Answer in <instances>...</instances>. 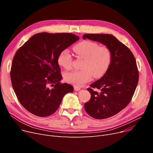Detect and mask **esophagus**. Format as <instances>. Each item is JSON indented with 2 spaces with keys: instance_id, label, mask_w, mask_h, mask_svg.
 I'll list each match as a JSON object with an SVG mask.
<instances>
[{
  "instance_id": "34e87169",
  "label": "esophagus",
  "mask_w": 153,
  "mask_h": 153,
  "mask_svg": "<svg viewBox=\"0 0 153 153\" xmlns=\"http://www.w3.org/2000/svg\"><path fill=\"white\" fill-rule=\"evenodd\" d=\"M74 89L76 91H79L80 89H81V87H74Z\"/></svg>"
}]
</instances>
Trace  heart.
I'll use <instances>...</instances> for the list:
<instances>
[{
	"label": "heart",
	"instance_id": "heart-1",
	"mask_svg": "<svg viewBox=\"0 0 153 153\" xmlns=\"http://www.w3.org/2000/svg\"><path fill=\"white\" fill-rule=\"evenodd\" d=\"M74 51L79 58L84 59L80 71H72L64 74V79L68 83L81 86L94 78L102 77L107 72L111 61V52L107 46L85 40L77 43ZM73 58L68 50H62L58 56L59 65L66 69L72 68Z\"/></svg>",
	"mask_w": 153,
	"mask_h": 153
}]
</instances>
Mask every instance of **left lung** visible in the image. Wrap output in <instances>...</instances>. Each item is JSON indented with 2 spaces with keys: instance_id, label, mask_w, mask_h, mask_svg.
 Here are the masks:
<instances>
[{
  "instance_id": "8db88e82",
  "label": "left lung",
  "mask_w": 153,
  "mask_h": 153,
  "mask_svg": "<svg viewBox=\"0 0 153 153\" xmlns=\"http://www.w3.org/2000/svg\"><path fill=\"white\" fill-rule=\"evenodd\" d=\"M84 39L103 43L110 48L111 61L105 74L91 84L89 101L85 103V111L95 119L114 116L131 102L139 79V72L131 50L110 34L83 35Z\"/></svg>"
}]
</instances>
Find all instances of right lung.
<instances>
[{
    "label": "right lung",
    "instance_id": "add662e5",
    "mask_svg": "<svg viewBox=\"0 0 153 153\" xmlns=\"http://www.w3.org/2000/svg\"><path fill=\"white\" fill-rule=\"evenodd\" d=\"M79 38L72 33L43 32L32 36L16 51L10 69L12 85L21 105L31 114L45 117L58 110L73 86L61 83L59 53Z\"/></svg>",
    "mask_w": 153,
    "mask_h": 153
}]
</instances>
